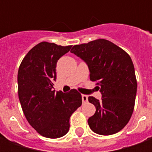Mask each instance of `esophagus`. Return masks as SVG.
I'll return each instance as SVG.
<instances>
[{
  "label": "esophagus",
  "mask_w": 152,
  "mask_h": 152,
  "mask_svg": "<svg viewBox=\"0 0 152 152\" xmlns=\"http://www.w3.org/2000/svg\"><path fill=\"white\" fill-rule=\"evenodd\" d=\"M82 102L85 103V102H86L87 101H88V96L86 95V94H82Z\"/></svg>",
  "instance_id": "1"
}]
</instances>
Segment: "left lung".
Returning <instances> with one entry per match:
<instances>
[{"label":"left lung","instance_id":"obj_1","mask_svg":"<svg viewBox=\"0 0 152 152\" xmlns=\"http://www.w3.org/2000/svg\"><path fill=\"white\" fill-rule=\"evenodd\" d=\"M71 52L88 65L89 78L102 94V99L89 97L96 112L88 124L94 133L112 135L128 124L133 114L137 94L134 63L124 50L105 39L76 45Z\"/></svg>","mask_w":152,"mask_h":152}]
</instances>
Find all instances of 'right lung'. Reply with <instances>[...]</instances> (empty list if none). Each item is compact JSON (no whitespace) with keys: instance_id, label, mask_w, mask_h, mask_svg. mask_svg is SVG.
Returning <instances> with one entry per match:
<instances>
[{"instance_id":"1","label":"right lung","mask_w":152,"mask_h":152,"mask_svg":"<svg viewBox=\"0 0 152 152\" xmlns=\"http://www.w3.org/2000/svg\"><path fill=\"white\" fill-rule=\"evenodd\" d=\"M71 48L40 42L27 53L18 68V99L25 117L38 134L49 138L68 132L70 117L82 103L76 89L64 94L52 89L57 62Z\"/></svg>"}]
</instances>
